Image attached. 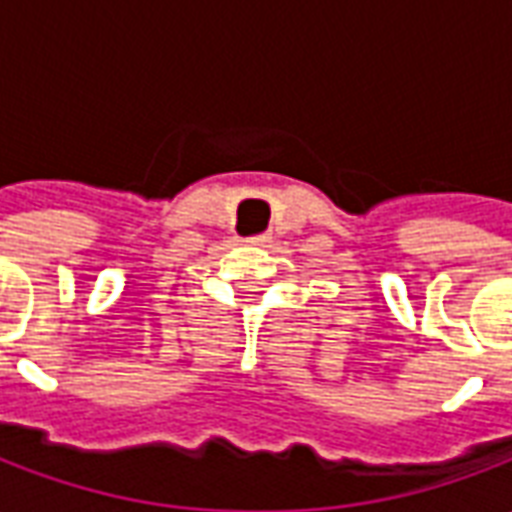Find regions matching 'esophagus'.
<instances>
[{"mask_svg": "<svg viewBox=\"0 0 512 512\" xmlns=\"http://www.w3.org/2000/svg\"><path fill=\"white\" fill-rule=\"evenodd\" d=\"M268 241V235L263 233V235H252V238H249V244H257V246H263Z\"/></svg>", "mask_w": 512, "mask_h": 512, "instance_id": "esophagus-1", "label": "esophagus"}]
</instances>
